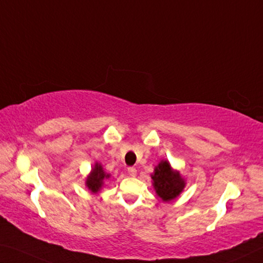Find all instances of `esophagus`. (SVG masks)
<instances>
[{"label": "esophagus", "mask_w": 263, "mask_h": 263, "mask_svg": "<svg viewBox=\"0 0 263 263\" xmlns=\"http://www.w3.org/2000/svg\"><path fill=\"white\" fill-rule=\"evenodd\" d=\"M136 173H137V170H136L135 167H133V166L128 167V174H129V176H130V177H135Z\"/></svg>", "instance_id": "34e87169"}]
</instances>
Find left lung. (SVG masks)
Wrapping results in <instances>:
<instances>
[{"label":"left lung","instance_id":"1","mask_svg":"<svg viewBox=\"0 0 263 263\" xmlns=\"http://www.w3.org/2000/svg\"><path fill=\"white\" fill-rule=\"evenodd\" d=\"M151 178L156 193L165 202L176 199L185 187V180L178 172L173 171L166 160H162L158 166H156Z\"/></svg>","mask_w":263,"mask_h":263}]
</instances>
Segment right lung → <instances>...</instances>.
I'll use <instances>...</instances> for the list:
<instances>
[{"instance_id":"add662e5","label":"right lung","mask_w":263,"mask_h":263,"mask_svg":"<svg viewBox=\"0 0 263 263\" xmlns=\"http://www.w3.org/2000/svg\"><path fill=\"white\" fill-rule=\"evenodd\" d=\"M108 178H109V174H106L104 172L101 165L96 164L95 167L92 168L91 174L86 179V186L89 187V190H91V192L97 193L100 190L101 186H103V181L105 179H108Z\"/></svg>"}]
</instances>
